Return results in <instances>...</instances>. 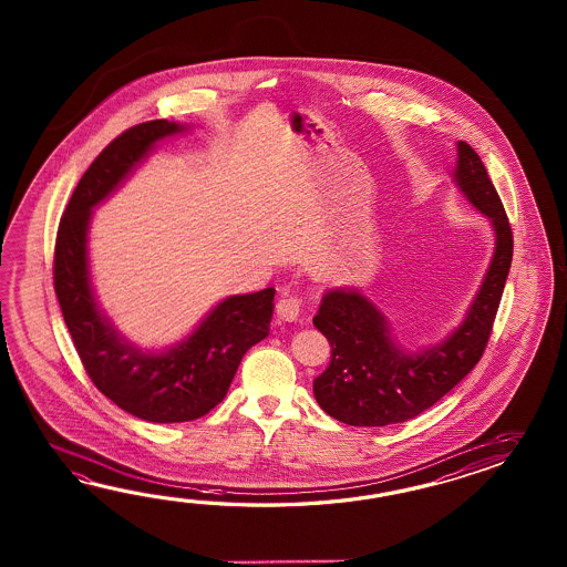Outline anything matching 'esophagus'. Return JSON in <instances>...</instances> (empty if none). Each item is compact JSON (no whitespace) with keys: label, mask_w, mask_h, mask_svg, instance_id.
Here are the masks:
<instances>
[{"label":"esophagus","mask_w":567,"mask_h":567,"mask_svg":"<svg viewBox=\"0 0 567 567\" xmlns=\"http://www.w3.org/2000/svg\"><path fill=\"white\" fill-rule=\"evenodd\" d=\"M301 310V298L300 296H293V293H284L278 300L276 306V312H278L279 320L284 322H296L300 318Z\"/></svg>","instance_id":"esophagus-1"}]
</instances>
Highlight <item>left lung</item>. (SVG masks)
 Listing matches in <instances>:
<instances>
[{
	"mask_svg": "<svg viewBox=\"0 0 567 567\" xmlns=\"http://www.w3.org/2000/svg\"><path fill=\"white\" fill-rule=\"evenodd\" d=\"M452 181L494 230L493 257L464 320L425 349H405L379 306L361 289H326L313 326L330 342V364L313 379V398L338 422L381 427L430 410L481 361L513 259L505 208L478 154L456 144Z\"/></svg>",
	"mask_w": 567,
	"mask_h": 567,
	"instance_id": "left-lung-1",
	"label": "left lung"
}]
</instances>
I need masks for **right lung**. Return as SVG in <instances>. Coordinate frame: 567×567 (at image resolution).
<instances>
[{"instance_id":"add662e5","label":"right lung","mask_w":567,"mask_h":567,"mask_svg":"<svg viewBox=\"0 0 567 567\" xmlns=\"http://www.w3.org/2000/svg\"><path fill=\"white\" fill-rule=\"evenodd\" d=\"M190 130L145 121L96 156L64 210L54 251V289L85 371L117 408L152 423L193 422L225 399L243 354L269 334L276 289L229 296L188 337L162 350L142 349L113 326L96 301L89 229L93 208L127 181L157 142Z\"/></svg>"}]
</instances>
